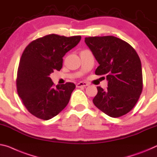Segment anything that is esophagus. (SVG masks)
Segmentation results:
<instances>
[{
    "label": "esophagus",
    "instance_id": "obj_1",
    "mask_svg": "<svg viewBox=\"0 0 157 157\" xmlns=\"http://www.w3.org/2000/svg\"><path fill=\"white\" fill-rule=\"evenodd\" d=\"M88 85H89L88 83L84 82H79L76 84V86L78 88H79V87H85V86Z\"/></svg>",
    "mask_w": 157,
    "mask_h": 157
}]
</instances>
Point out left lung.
Returning <instances> with one entry per match:
<instances>
[{
	"label": "left lung",
	"mask_w": 157,
	"mask_h": 157,
	"mask_svg": "<svg viewBox=\"0 0 157 157\" xmlns=\"http://www.w3.org/2000/svg\"><path fill=\"white\" fill-rule=\"evenodd\" d=\"M84 42L99 64L96 75H105L108 80L105 91L97 86L94 104L111 117L127 114L143 90L141 61L138 54L128 43L114 36L88 37Z\"/></svg>",
	"instance_id": "left-lung-1"
}]
</instances>
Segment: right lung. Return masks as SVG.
Returning a JSON list of instances; mask_svg holds the SVG:
<instances>
[{"label": "right lung", "mask_w": 157, "mask_h": 157, "mask_svg": "<svg viewBox=\"0 0 157 157\" xmlns=\"http://www.w3.org/2000/svg\"><path fill=\"white\" fill-rule=\"evenodd\" d=\"M80 40V36L50 34L35 40L25 48L17 71V89L25 107L36 117L48 120L68 105L75 84L54 86L49 75L54 70L60 71L63 57Z\"/></svg>", "instance_id": "1"}]
</instances>
